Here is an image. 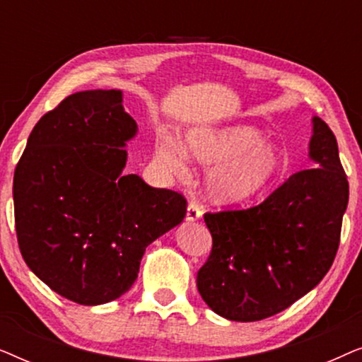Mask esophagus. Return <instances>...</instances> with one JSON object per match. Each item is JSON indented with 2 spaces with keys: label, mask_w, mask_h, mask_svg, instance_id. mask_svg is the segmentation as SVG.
<instances>
[{
  "label": "esophagus",
  "mask_w": 362,
  "mask_h": 362,
  "mask_svg": "<svg viewBox=\"0 0 362 362\" xmlns=\"http://www.w3.org/2000/svg\"><path fill=\"white\" fill-rule=\"evenodd\" d=\"M202 217V211H201V207L196 204V202H189V204H187V212H186V221H189V222H192V221H197V219H201Z\"/></svg>",
  "instance_id": "obj_1"
}]
</instances>
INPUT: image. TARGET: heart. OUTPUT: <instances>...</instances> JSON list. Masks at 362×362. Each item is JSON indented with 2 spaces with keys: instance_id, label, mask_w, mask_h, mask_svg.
Returning a JSON list of instances; mask_svg holds the SVG:
<instances>
[{
  "instance_id": "obj_1",
  "label": "heart",
  "mask_w": 362,
  "mask_h": 362,
  "mask_svg": "<svg viewBox=\"0 0 362 362\" xmlns=\"http://www.w3.org/2000/svg\"><path fill=\"white\" fill-rule=\"evenodd\" d=\"M187 160L216 165L206 177L207 194L219 204H240L267 189L285 165L276 143L260 138L252 127L197 128L187 132L181 143ZM156 158L173 173H182L185 160L166 138H158Z\"/></svg>"
}]
</instances>
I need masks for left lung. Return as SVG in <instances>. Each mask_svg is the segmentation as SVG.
<instances>
[{"instance_id":"left-lung-1","label":"left lung","mask_w":362,"mask_h":362,"mask_svg":"<svg viewBox=\"0 0 362 362\" xmlns=\"http://www.w3.org/2000/svg\"><path fill=\"white\" fill-rule=\"evenodd\" d=\"M311 170L291 175L262 204L204 214L212 235L197 290L222 318L259 321L315 288L338 252L349 185L338 143L320 117L311 118Z\"/></svg>"}]
</instances>
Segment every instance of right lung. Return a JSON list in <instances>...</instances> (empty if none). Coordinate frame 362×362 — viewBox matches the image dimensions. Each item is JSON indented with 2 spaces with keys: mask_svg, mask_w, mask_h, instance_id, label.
<instances>
[{
  "mask_svg": "<svg viewBox=\"0 0 362 362\" xmlns=\"http://www.w3.org/2000/svg\"><path fill=\"white\" fill-rule=\"evenodd\" d=\"M138 125L122 90L69 95L33 128L14 170L19 250L33 274L78 305L132 288L146 247L186 216L180 192L125 175Z\"/></svg>",
  "mask_w": 362,
  "mask_h": 362,
  "instance_id": "add662e5",
  "label": "right lung"
}]
</instances>
